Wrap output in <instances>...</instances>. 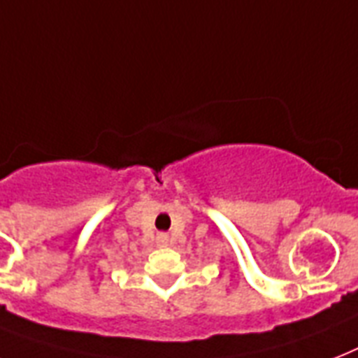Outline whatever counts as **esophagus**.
Here are the masks:
<instances>
[{
  "label": "esophagus",
  "instance_id": "1",
  "mask_svg": "<svg viewBox=\"0 0 358 358\" xmlns=\"http://www.w3.org/2000/svg\"><path fill=\"white\" fill-rule=\"evenodd\" d=\"M156 245H158V246H167V245H169V235H167V234H158V235H156Z\"/></svg>",
  "mask_w": 358,
  "mask_h": 358
}]
</instances>
